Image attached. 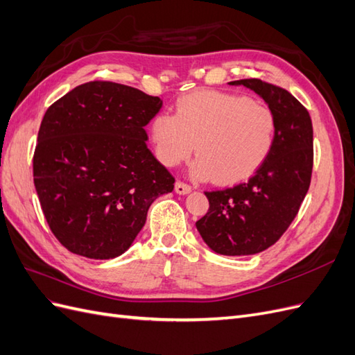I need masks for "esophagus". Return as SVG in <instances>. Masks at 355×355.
I'll return each instance as SVG.
<instances>
[{
    "mask_svg": "<svg viewBox=\"0 0 355 355\" xmlns=\"http://www.w3.org/2000/svg\"><path fill=\"white\" fill-rule=\"evenodd\" d=\"M192 191V188L187 184H184V182H176L175 185V192L179 196H185V194H189V192Z\"/></svg>",
    "mask_w": 355,
    "mask_h": 355,
    "instance_id": "34e87169",
    "label": "esophagus"
}]
</instances>
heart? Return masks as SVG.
<instances>
[{"label":"heart","instance_id":"b5f03b06","mask_svg":"<svg viewBox=\"0 0 355 355\" xmlns=\"http://www.w3.org/2000/svg\"><path fill=\"white\" fill-rule=\"evenodd\" d=\"M278 123L265 103L218 90H197L176 102L175 115L158 114L149 125L154 154L175 167L196 146L191 175L219 184L239 182L270 155Z\"/></svg>","mask_w":355,"mask_h":355}]
</instances>
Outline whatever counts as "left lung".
Instances as JSON below:
<instances>
[{"label": "left lung", "mask_w": 355, "mask_h": 355, "mask_svg": "<svg viewBox=\"0 0 355 355\" xmlns=\"http://www.w3.org/2000/svg\"><path fill=\"white\" fill-rule=\"evenodd\" d=\"M265 101L277 116L278 132L270 155L243 184L206 191L210 207L196 227L210 249L225 256L266 250L292 223L313 173V123L287 90L257 78L237 80Z\"/></svg>", "instance_id": "1"}]
</instances>
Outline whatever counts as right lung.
Listing matches in <instances>:
<instances>
[{
    "label": "right lung",
    "instance_id": "right-lung-1",
    "mask_svg": "<svg viewBox=\"0 0 355 355\" xmlns=\"http://www.w3.org/2000/svg\"><path fill=\"white\" fill-rule=\"evenodd\" d=\"M163 101L128 85L92 81L53 103L41 121L34 184L62 245L114 259L135 241L151 204L175 179L146 146Z\"/></svg>",
    "mask_w": 355,
    "mask_h": 355
}]
</instances>
